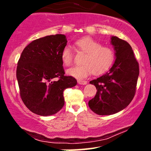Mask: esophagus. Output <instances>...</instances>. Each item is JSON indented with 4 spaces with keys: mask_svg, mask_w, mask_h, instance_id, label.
I'll return each mask as SVG.
<instances>
[{
    "mask_svg": "<svg viewBox=\"0 0 151 151\" xmlns=\"http://www.w3.org/2000/svg\"><path fill=\"white\" fill-rule=\"evenodd\" d=\"M78 84H81V85H85V84H87V81H86L79 80V81H78Z\"/></svg>",
    "mask_w": 151,
    "mask_h": 151,
    "instance_id": "34e87169",
    "label": "esophagus"
}]
</instances>
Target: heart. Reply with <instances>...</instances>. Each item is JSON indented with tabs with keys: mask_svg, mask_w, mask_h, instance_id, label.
I'll return each mask as SVG.
<instances>
[{
	"mask_svg": "<svg viewBox=\"0 0 151 151\" xmlns=\"http://www.w3.org/2000/svg\"><path fill=\"white\" fill-rule=\"evenodd\" d=\"M78 51L85 53L82 65L74 66L67 70L71 77L82 80L93 74L99 75L108 70L114 60V52L109 47L101 46V43L91 37H84L75 42ZM64 65L70 66L72 62V52L70 46L66 45L61 53Z\"/></svg>",
	"mask_w": 151,
	"mask_h": 151,
	"instance_id": "1",
	"label": "heart"
}]
</instances>
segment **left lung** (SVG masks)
<instances>
[{
	"label": "left lung",
	"instance_id": "8db88e82",
	"mask_svg": "<svg viewBox=\"0 0 151 151\" xmlns=\"http://www.w3.org/2000/svg\"><path fill=\"white\" fill-rule=\"evenodd\" d=\"M111 44L115 51L113 66L108 72L89 82L97 91L89 100V106L98 115H111L125 109L134 97L139 75V65L129 43L111 36Z\"/></svg>",
	"mask_w": 151,
	"mask_h": 151
}]
</instances>
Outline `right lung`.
Returning <instances> with one entry per match:
<instances>
[{
    "instance_id": "add662e5",
    "label": "right lung",
    "mask_w": 151,
    "mask_h": 151,
    "mask_svg": "<svg viewBox=\"0 0 151 151\" xmlns=\"http://www.w3.org/2000/svg\"><path fill=\"white\" fill-rule=\"evenodd\" d=\"M67 42L64 35H47L30 42L20 55L16 70L20 97L32 113H58L65 105L64 90L77 84L75 78L65 75L62 67L61 53Z\"/></svg>"
}]
</instances>
